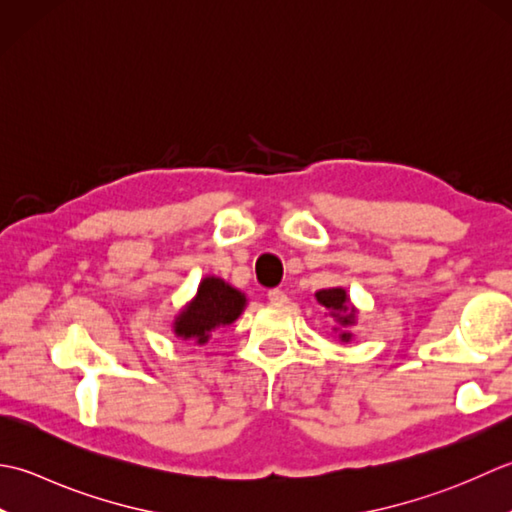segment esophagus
I'll list each match as a JSON object with an SVG mask.
<instances>
[{
  "label": "esophagus",
  "mask_w": 512,
  "mask_h": 512,
  "mask_svg": "<svg viewBox=\"0 0 512 512\" xmlns=\"http://www.w3.org/2000/svg\"><path fill=\"white\" fill-rule=\"evenodd\" d=\"M267 298H269L271 302H276V305H278V302H285V300H287V294H285V291L280 289V287H274V289L267 291Z\"/></svg>",
  "instance_id": "34e87169"
}]
</instances>
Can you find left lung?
I'll use <instances>...</instances> for the list:
<instances>
[{"label": "left lung", "instance_id": "8db88e82", "mask_svg": "<svg viewBox=\"0 0 512 512\" xmlns=\"http://www.w3.org/2000/svg\"><path fill=\"white\" fill-rule=\"evenodd\" d=\"M320 305H325L327 309L333 311V318H338L342 325H351L353 322V314L356 311L347 307V291L336 287V289H322L316 294ZM342 340H349V333H342Z\"/></svg>", "mask_w": 512, "mask_h": 512}]
</instances>
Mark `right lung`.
Instances as JSON below:
<instances>
[{"instance_id":"add662e5","label":"right lung","mask_w":512,"mask_h":512,"mask_svg":"<svg viewBox=\"0 0 512 512\" xmlns=\"http://www.w3.org/2000/svg\"><path fill=\"white\" fill-rule=\"evenodd\" d=\"M243 307L245 296L241 291L229 287L221 278H205L196 298L176 318L174 333L185 340L205 344L214 329L232 325L241 316Z\"/></svg>"}]
</instances>
